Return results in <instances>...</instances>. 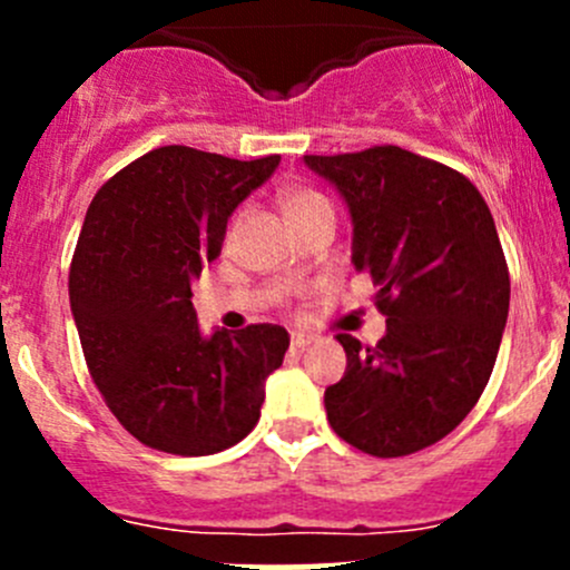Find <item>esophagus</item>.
Wrapping results in <instances>:
<instances>
[{"mask_svg":"<svg viewBox=\"0 0 570 570\" xmlns=\"http://www.w3.org/2000/svg\"><path fill=\"white\" fill-rule=\"evenodd\" d=\"M314 342H317V338L308 336V333H292V347L295 350H308Z\"/></svg>","mask_w":570,"mask_h":570,"instance_id":"1","label":"esophagus"}]
</instances>
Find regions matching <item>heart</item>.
<instances>
[{
  "label": "heart",
  "mask_w": 570,
  "mask_h": 570,
  "mask_svg": "<svg viewBox=\"0 0 570 570\" xmlns=\"http://www.w3.org/2000/svg\"><path fill=\"white\" fill-rule=\"evenodd\" d=\"M314 200H325L320 193H314V189H289V193L284 195V212L289 215V212H297L303 209V206L314 204Z\"/></svg>",
  "instance_id": "obj_1"
}]
</instances>
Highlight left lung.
Here are the masks:
<instances>
[{"instance_id": "obj_1", "label": "left lung", "mask_w": 570, "mask_h": 570, "mask_svg": "<svg viewBox=\"0 0 570 570\" xmlns=\"http://www.w3.org/2000/svg\"><path fill=\"white\" fill-rule=\"evenodd\" d=\"M353 220V264L377 284L386 336L338 333L342 381L325 389L338 439L400 458L444 439L476 405L497 364L510 275L480 189L396 146L303 157Z\"/></svg>"}]
</instances>
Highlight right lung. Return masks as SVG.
I'll return each instance as SVG.
<instances>
[{
	"instance_id": "1",
	"label": "right lung",
	"mask_w": 570,
	"mask_h": 570,
	"mask_svg": "<svg viewBox=\"0 0 570 570\" xmlns=\"http://www.w3.org/2000/svg\"><path fill=\"white\" fill-rule=\"evenodd\" d=\"M281 157L250 163L165 146L90 200L68 297L94 383L120 424L170 455H215L256 428L284 364L281 325L200 331L193 281L220 256L228 217Z\"/></svg>"
}]
</instances>
